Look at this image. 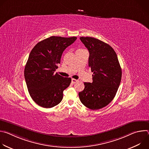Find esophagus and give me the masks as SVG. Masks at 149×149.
Wrapping results in <instances>:
<instances>
[{"label":"esophagus","instance_id":"obj_1","mask_svg":"<svg viewBox=\"0 0 149 149\" xmlns=\"http://www.w3.org/2000/svg\"><path fill=\"white\" fill-rule=\"evenodd\" d=\"M78 81L77 79H74V78H72V79H71V82H72V84H75V83L77 82Z\"/></svg>","mask_w":149,"mask_h":149}]
</instances>
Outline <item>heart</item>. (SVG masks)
I'll return each mask as SVG.
<instances>
[{"mask_svg": "<svg viewBox=\"0 0 149 149\" xmlns=\"http://www.w3.org/2000/svg\"><path fill=\"white\" fill-rule=\"evenodd\" d=\"M78 50H82V49H78Z\"/></svg>", "mask_w": 149, "mask_h": 149, "instance_id": "b5f03b06", "label": "heart"}]
</instances>
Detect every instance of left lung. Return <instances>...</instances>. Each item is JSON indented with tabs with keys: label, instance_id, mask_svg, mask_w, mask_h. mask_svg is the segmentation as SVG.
<instances>
[{
	"label": "left lung",
	"instance_id": "8db88e82",
	"mask_svg": "<svg viewBox=\"0 0 149 149\" xmlns=\"http://www.w3.org/2000/svg\"><path fill=\"white\" fill-rule=\"evenodd\" d=\"M80 40L90 53L88 65L93 82H84L85 88L79 93L81 102L91 110L107 105L114 98L120 84L122 71L113 48L105 42L92 37Z\"/></svg>",
	"mask_w": 149,
	"mask_h": 149
}]
</instances>
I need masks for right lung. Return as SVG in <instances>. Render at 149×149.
<instances>
[{
    "instance_id": "obj_1",
    "label": "right lung",
    "mask_w": 149,
    "mask_h": 149,
    "mask_svg": "<svg viewBox=\"0 0 149 149\" xmlns=\"http://www.w3.org/2000/svg\"><path fill=\"white\" fill-rule=\"evenodd\" d=\"M77 37L51 36L41 40L32 49L26 63L24 76L32 100L44 108L61 102L63 91L70 85L71 78L55 74L62 54Z\"/></svg>"
}]
</instances>
